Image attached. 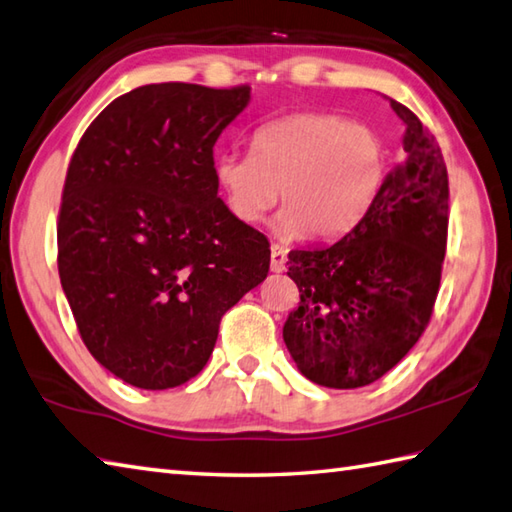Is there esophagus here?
I'll list each match as a JSON object with an SVG mask.
<instances>
[{
	"instance_id": "34e87169",
	"label": "esophagus",
	"mask_w": 512,
	"mask_h": 512,
	"mask_svg": "<svg viewBox=\"0 0 512 512\" xmlns=\"http://www.w3.org/2000/svg\"><path fill=\"white\" fill-rule=\"evenodd\" d=\"M286 253L288 250L282 246H270V270H273V273H282L286 268Z\"/></svg>"
}]
</instances>
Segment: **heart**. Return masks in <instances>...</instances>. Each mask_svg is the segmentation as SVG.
<instances>
[{
	"label": "heart",
	"instance_id": "heart-1",
	"mask_svg": "<svg viewBox=\"0 0 512 512\" xmlns=\"http://www.w3.org/2000/svg\"><path fill=\"white\" fill-rule=\"evenodd\" d=\"M388 173L382 135L333 113H293L259 126L250 153H222L215 184L230 215L262 222L282 195L275 230L333 239L353 228L375 202Z\"/></svg>",
	"mask_w": 512,
	"mask_h": 512
}]
</instances>
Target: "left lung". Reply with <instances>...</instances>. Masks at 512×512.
<instances>
[{
  "mask_svg": "<svg viewBox=\"0 0 512 512\" xmlns=\"http://www.w3.org/2000/svg\"><path fill=\"white\" fill-rule=\"evenodd\" d=\"M406 157L366 215L337 242L288 253L299 306L284 324L290 357L310 382L362 388L397 366L426 330L442 279L448 173L435 137L390 99Z\"/></svg>",
  "mask_w": 512,
  "mask_h": 512,
  "instance_id": "left-lung-1",
  "label": "left lung"
}]
</instances>
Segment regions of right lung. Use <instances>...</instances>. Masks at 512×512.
<instances>
[{
  "label": "right lung",
  "mask_w": 512,
  "mask_h": 512,
  "mask_svg": "<svg viewBox=\"0 0 512 512\" xmlns=\"http://www.w3.org/2000/svg\"><path fill=\"white\" fill-rule=\"evenodd\" d=\"M248 102V86H139L70 159L59 279L90 355L130 386L193 379L226 310L268 275V239L230 215L213 177L217 137Z\"/></svg>",
  "instance_id": "1"
}]
</instances>
